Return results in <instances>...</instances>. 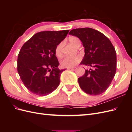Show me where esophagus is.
Returning <instances> with one entry per match:
<instances>
[{
    "label": "esophagus",
    "instance_id": "obj_1",
    "mask_svg": "<svg viewBox=\"0 0 132 132\" xmlns=\"http://www.w3.org/2000/svg\"><path fill=\"white\" fill-rule=\"evenodd\" d=\"M76 68L75 67H69V68H67V69L70 70V69H75Z\"/></svg>",
    "mask_w": 132,
    "mask_h": 132
}]
</instances>
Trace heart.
Instances as JSON below:
<instances>
[{"label":"heart","mask_w":132,"mask_h":132,"mask_svg":"<svg viewBox=\"0 0 132 132\" xmlns=\"http://www.w3.org/2000/svg\"><path fill=\"white\" fill-rule=\"evenodd\" d=\"M69 41L70 42L71 45H73L74 46L77 47L78 45H80V41L79 38L72 36L69 38ZM62 43H59L58 45L55 48V54L56 56L59 57H61L62 52ZM81 60V57L80 55H77L74 57H70V56H64L63 57L61 61H60V63L61 65L63 67H74L79 63Z\"/></svg>","instance_id":"obj_1"}]
</instances>
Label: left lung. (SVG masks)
Instances as JSON below:
<instances>
[{"label": "left lung", "instance_id": "obj_1", "mask_svg": "<svg viewBox=\"0 0 132 132\" xmlns=\"http://www.w3.org/2000/svg\"><path fill=\"white\" fill-rule=\"evenodd\" d=\"M69 35L78 37L85 48L81 64L90 66L78 78L80 88L87 94L100 95L109 87L116 71L117 58L114 47L105 35L89 27L71 30Z\"/></svg>", "mask_w": 132, "mask_h": 132}]
</instances>
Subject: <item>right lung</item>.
I'll return each instance as SVG.
<instances>
[{"label": "right lung", "mask_w": 132, "mask_h": 132, "mask_svg": "<svg viewBox=\"0 0 132 132\" xmlns=\"http://www.w3.org/2000/svg\"><path fill=\"white\" fill-rule=\"evenodd\" d=\"M69 30L42 31L26 42L19 52L18 71L26 88L38 96H46L56 89L65 69L58 68L55 48Z\"/></svg>", "instance_id": "1"}]
</instances>
